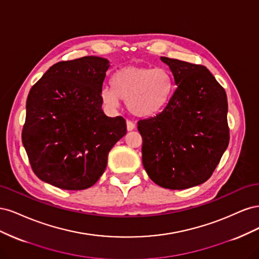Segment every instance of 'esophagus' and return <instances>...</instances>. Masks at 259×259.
I'll list each match as a JSON object with an SVG mask.
<instances>
[{"mask_svg": "<svg viewBox=\"0 0 259 259\" xmlns=\"http://www.w3.org/2000/svg\"><path fill=\"white\" fill-rule=\"evenodd\" d=\"M126 128H127V131L128 132H131V131H133V130H134L135 128V124L134 123H133L132 121H126Z\"/></svg>", "mask_w": 259, "mask_h": 259, "instance_id": "esophagus-1", "label": "esophagus"}]
</instances>
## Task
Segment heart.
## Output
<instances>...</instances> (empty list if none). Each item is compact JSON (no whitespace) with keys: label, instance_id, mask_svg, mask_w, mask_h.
<instances>
[{"label":"heart","instance_id":"1","mask_svg":"<svg viewBox=\"0 0 259 259\" xmlns=\"http://www.w3.org/2000/svg\"><path fill=\"white\" fill-rule=\"evenodd\" d=\"M174 79L164 67H123L112 75L111 88L100 92L104 105L115 109L120 100L126 101L128 111L137 117L160 114L173 96Z\"/></svg>","mask_w":259,"mask_h":259}]
</instances>
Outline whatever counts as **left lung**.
Here are the masks:
<instances>
[{
    "mask_svg": "<svg viewBox=\"0 0 259 259\" xmlns=\"http://www.w3.org/2000/svg\"><path fill=\"white\" fill-rule=\"evenodd\" d=\"M177 89L167 107L138 122L143 164L160 187L187 189L205 183L229 144L226 92L201 65L161 57Z\"/></svg>",
    "mask_w": 259,
    "mask_h": 259,
    "instance_id": "1",
    "label": "left lung"
}]
</instances>
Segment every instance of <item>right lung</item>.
I'll return each mask as SVG.
<instances>
[{
	"mask_svg": "<svg viewBox=\"0 0 259 259\" xmlns=\"http://www.w3.org/2000/svg\"><path fill=\"white\" fill-rule=\"evenodd\" d=\"M109 67L96 56L60 61L31 88L21 138L43 182L84 190L104 174L109 151L126 134L123 117H109L101 109Z\"/></svg>",
	"mask_w": 259,
	"mask_h": 259,
	"instance_id": "add662e5",
	"label": "right lung"
}]
</instances>
